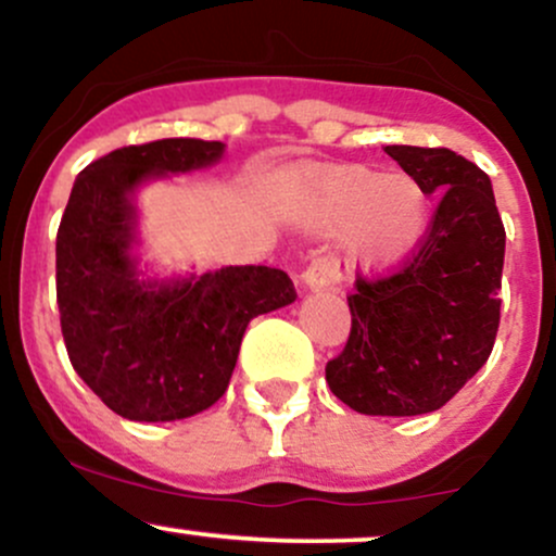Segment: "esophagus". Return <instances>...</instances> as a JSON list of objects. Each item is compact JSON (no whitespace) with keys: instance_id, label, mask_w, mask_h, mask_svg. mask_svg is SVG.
<instances>
[{"instance_id":"34e87169","label":"esophagus","mask_w":556,"mask_h":556,"mask_svg":"<svg viewBox=\"0 0 556 556\" xmlns=\"http://www.w3.org/2000/svg\"><path fill=\"white\" fill-rule=\"evenodd\" d=\"M342 282V269L337 261L318 256L305 266V271L300 274V285L311 292H327L337 290V285Z\"/></svg>"}]
</instances>
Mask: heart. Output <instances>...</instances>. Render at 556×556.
<instances>
[{
  "label": "heart",
  "instance_id": "obj_1",
  "mask_svg": "<svg viewBox=\"0 0 556 556\" xmlns=\"http://www.w3.org/2000/svg\"><path fill=\"white\" fill-rule=\"evenodd\" d=\"M303 212L316 229H344L355 266L371 274L410 261L431 227L429 195L416 177L358 164L321 172L303 193Z\"/></svg>",
  "mask_w": 556,
  "mask_h": 556
}]
</instances>
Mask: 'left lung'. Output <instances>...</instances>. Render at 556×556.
<instances>
[{"instance_id": "8db88e82", "label": "left lung", "mask_w": 556, "mask_h": 556, "mask_svg": "<svg viewBox=\"0 0 556 556\" xmlns=\"http://www.w3.org/2000/svg\"><path fill=\"white\" fill-rule=\"evenodd\" d=\"M426 195L429 235L400 274L358 279L353 329L327 363L334 397L366 416H424L481 371L500 329L504 225L483 169L450 149L387 146Z\"/></svg>"}]
</instances>
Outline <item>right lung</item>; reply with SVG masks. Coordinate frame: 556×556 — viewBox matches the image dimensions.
I'll return each mask as SVG.
<instances>
[{
  "label": "right lung",
  "mask_w": 556,
  "mask_h": 556,
  "mask_svg": "<svg viewBox=\"0 0 556 556\" xmlns=\"http://www.w3.org/2000/svg\"><path fill=\"white\" fill-rule=\"evenodd\" d=\"M225 143L125 146L75 177L56 232V305L78 376L138 424L182 420L225 394L248 324L295 303L271 266L154 274L143 264L140 188L219 164Z\"/></svg>",
  "instance_id": "1"
}]
</instances>
